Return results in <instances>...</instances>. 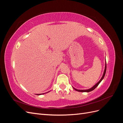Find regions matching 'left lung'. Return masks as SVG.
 <instances>
[{
  "instance_id": "obj_1",
  "label": "left lung",
  "mask_w": 123,
  "mask_h": 123,
  "mask_svg": "<svg viewBox=\"0 0 123 123\" xmlns=\"http://www.w3.org/2000/svg\"><path fill=\"white\" fill-rule=\"evenodd\" d=\"M105 60H106V59H105ZM106 67H107V66H106V62L105 67V70H104L103 75V76H102V78H101V79H100V80L98 81V82L97 83H96L94 86H93L92 88H90V89H86V90H79V89H75V88H74V87H73V89H74V90H75L77 91L82 92H90V91H92V90H93L94 89H95V88H96V87H97L99 85V84L100 82H101L102 80H103L104 76H105V74H106Z\"/></svg>"
}]
</instances>
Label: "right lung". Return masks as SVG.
<instances>
[{
  "mask_svg": "<svg viewBox=\"0 0 123 123\" xmlns=\"http://www.w3.org/2000/svg\"><path fill=\"white\" fill-rule=\"evenodd\" d=\"M49 92H50V91H49ZM45 94V93H42V94H37L36 95H42V94Z\"/></svg>",
  "mask_w": 123,
  "mask_h": 123,
  "instance_id": "1",
  "label": "right lung"
}]
</instances>
